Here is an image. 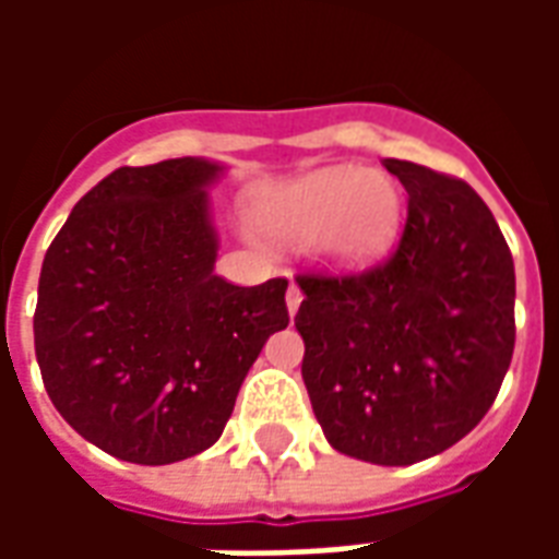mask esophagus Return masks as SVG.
Masks as SVG:
<instances>
[{
  "mask_svg": "<svg viewBox=\"0 0 559 559\" xmlns=\"http://www.w3.org/2000/svg\"><path fill=\"white\" fill-rule=\"evenodd\" d=\"M299 305H302V290H299L296 284H290V287H287V311H290V317L299 311Z\"/></svg>",
  "mask_w": 559,
  "mask_h": 559,
  "instance_id": "34e87169",
  "label": "esophagus"
}]
</instances>
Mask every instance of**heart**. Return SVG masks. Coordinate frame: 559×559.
Listing matches in <instances>:
<instances>
[{
	"label": "heart",
	"mask_w": 559,
	"mask_h": 559,
	"mask_svg": "<svg viewBox=\"0 0 559 559\" xmlns=\"http://www.w3.org/2000/svg\"><path fill=\"white\" fill-rule=\"evenodd\" d=\"M404 197L386 173L332 167L284 188L257 212L278 239L314 236L317 254L338 269H365L389 254L401 227Z\"/></svg>",
	"instance_id": "1"
}]
</instances>
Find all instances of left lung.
Returning <instances> with one entry per match:
<instances>
[{"instance_id":"1","label":"left lung","mask_w":559,"mask_h":559,"mask_svg":"<svg viewBox=\"0 0 559 559\" xmlns=\"http://www.w3.org/2000/svg\"><path fill=\"white\" fill-rule=\"evenodd\" d=\"M383 167L411 194L395 254L362 275H296V329L332 449L404 467L491 411L515 350V263L464 179L399 158Z\"/></svg>"}]
</instances>
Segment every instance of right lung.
I'll list each match as a JSON object with an SVG mask.
<instances>
[{
    "label": "right lung",
    "mask_w": 559,
    "mask_h": 559,
    "mask_svg": "<svg viewBox=\"0 0 559 559\" xmlns=\"http://www.w3.org/2000/svg\"><path fill=\"white\" fill-rule=\"evenodd\" d=\"M221 170L206 158L119 167L44 257V389L80 437L131 464H173L215 443L248 368L290 323L284 278L236 287L215 275L206 188Z\"/></svg>",
    "instance_id": "1"
}]
</instances>
